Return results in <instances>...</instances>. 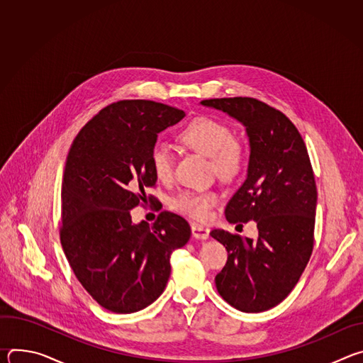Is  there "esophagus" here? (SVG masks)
<instances>
[{
  "label": "esophagus",
  "instance_id": "34e87169",
  "mask_svg": "<svg viewBox=\"0 0 363 363\" xmlns=\"http://www.w3.org/2000/svg\"><path fill=\"white\" fill-rule=\"evenodd\" d=\"M191 231H192V235H194L195 238H198V240H206V238H210V228H206V227H203V225H201V224L192 223V224H191Z\"/></svg>",
  "mask_w": 363,
  "mask_h": 363
}]
</instances>
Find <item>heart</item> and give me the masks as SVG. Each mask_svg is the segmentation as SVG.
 I'll use <instances>...</instances> for the list:
<instances>
[{"label": "heart", "instance_id": "heart-1", "mask_svg": "<svg viewBox=\"0 0 363 363\" xmlns=\"http://www.w3.org/2000/svg\"><path fill=\"white\" fill-rule=\"evenodd\" d=\"M184 145L211 160L214 172L221 178L237 175L245 161V149L241 142L233 138L231 129L213 118L201 116L194 119L179 133ZM153 174L161 181H168L172 175L174 158L169 147L157 143L149 157ZM218 194L214 191H184L172 202L174 208L191 218L203 221L210 218Z\"/></svg>", "mask_w": 363, "mask_h": 363}]
</instances>
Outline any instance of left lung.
Returning a JSON list of instances; mask_svg holds the SVG:
<instances>
[{"instance_id":"8db88e82","label":"left lung","mask_w":363,"mask_h":363,"mask_svg":"<svg viewBox=\"0 0 363 363\" xmlns=\"http://www.w3.org/2000/svg\"><path fill=\"white\" fill-rule=\"evenodd\" d=\"M238 121L248 138L244 184L225 206L231 224L255 221V240L213 230L228 251L217 274L221 297L247 313L281 303L297 284L313 250L318 191L306 145L280 111L252 97L202 100Z\"/></svg>"}]
</instances>
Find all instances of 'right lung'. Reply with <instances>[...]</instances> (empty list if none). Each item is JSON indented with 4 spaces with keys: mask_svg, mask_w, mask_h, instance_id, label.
<instances>
[{
    "mask_svg": "<svg viewBox=\"0 0 363 363\" xmlns=\"http://www.w3.org/2000/svg\"><path fill=\"white\" fill-rule=\"evenodd\" d=\"M184 116L162 103L122 100L87 122L70 147L60 240L77 280L111 312H139L157 300L172 251L191 237L189 224L174 213H161L153 225L130 217L158 179L149 162L158 133Z\"/></svg>",
    "mask_w": 363,
    "mask_h": 363,
    "instance_id": "right-lung-1",
    "label": "right lung"
}]
</instances>
